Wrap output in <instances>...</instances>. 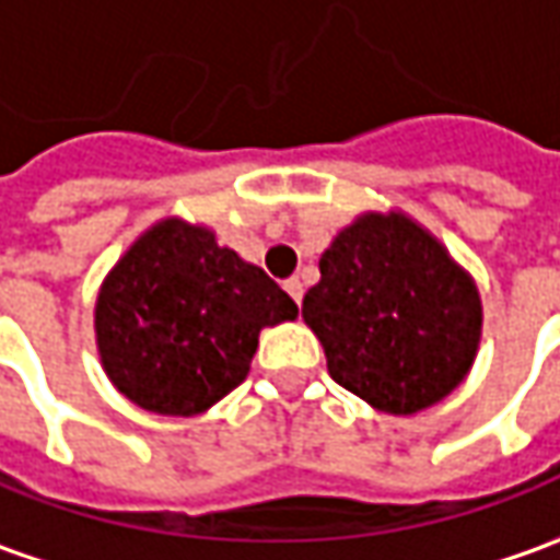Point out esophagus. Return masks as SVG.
<instances>
[{
	"label": "esophagus",
	"instance_id": "1",
	"mask_svg": "<svg viewBox=\"0 0 560 560\" xmlns=\"http://www.w3.org/2000/svg\"><path fill=\"white\" fill-rule=\"evenodd\" d=\"M284 291H288V294H291V300H294V303L300 306V300H303V281L288 279V281H284Z\"/></svg>",
	"mask_w": 560,
	"mask_h": 560
}]
</instances>
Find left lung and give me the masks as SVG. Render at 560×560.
Masks as SVG:
<instances>
[{"mask_svg":"<svg viewBox=\"0 0 560 560\" xmlns=\"http://www.w3.org/2000/svg\"><path fill=\"white\" fill-rule=\"evenodd\" d=\"M303 322L328 375L381 412L415 415L465 381L480 343L474 279L406 213H362L318 260Z\"/></svg>","mask_w":560,"mask_h":560,"instance_id":"obj_1","label":"left lung"}]
</instances>
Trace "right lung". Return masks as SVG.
<instances>
[{
	"label": "right lung",
	"instance_id": "right-lung-1",
	"mask_svg": "<svg viewBox=\"0 0 560 560\" xmlns=\"http://www.w3.org/2000/svg\"><path fill=\"white\" fill-rule=\"evenodd\" d=\"M298 303L207 225L161 220L117 260L95 300L105 375L139 409L201 415L250 372L260 331Z\"/></svg>",
	"mask_w": 560,
	"mask_h": 560
}]
</instances>
